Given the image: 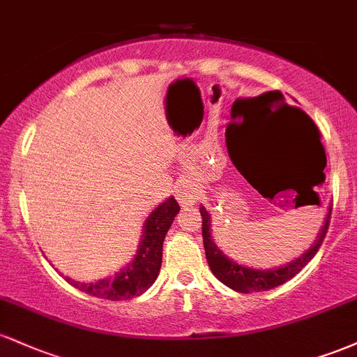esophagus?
I'll return each instance as SVG.
<instances>
[{"instance_id": "obj_1", "label": "esophagus", "mask_w": 357, "mask_h": 357, "mask_svg": "<svg viewBox=\"0 0 357 357\" xmlns=\"http://www.w3.org/2000/svg\"><path fill=\"white\" fill-rule=\"evenodd\" d=\"M176 198H178V202L181 204L196 203V199L199 198V191L192 183L183 181L178 184V188H176Z\"/></svg>"}]
</instances>
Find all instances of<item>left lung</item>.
<instances>
[{
    "mask_svg": "<svg viewBox=\"0 0 357 357\" xmlns=\"http://www.w3.org/2000/svg\"><path fill=\"white\" fill-rule=\"evenodd\" d=\"M301 114H302V117L307 121V124H309V129L312 130L314 136L317 137L319 129H317V126L312 122V119L307 116L304 110H302ZM319 183H324V173L321 174V181ZM310 192H312L315 203L321 202V198H319V195L312 190V188H310ZM199 213H202V220H203V225H202L203 230L202 231H203L204 253H206V260H208V265H210L213 275L218 278L221 284H225L227 287H230V289L236 290V292H241V294L261 292V290L273 289V287L285 284V282H289L290 278L296 277L297 273L301 272V270L304 268L310 260H312L315 253L319 252V248H321L322 241L327 235V228H329V221H331V211H329V215H327V218H326V223H324L322 230H321V233H319L314 247L310 250H307V253H304L302 257H298L297 260L290 261V264H287L285 267H280V268L255 270V268H248V267H243V265L235 264V261H231L230 258H227L223 253L220 252L218 247L215 245V241H213V238H211L210 215H208V211L204 210L203 206L199 208Z\"/></svg>",
    "mask_w": 357,
    "mask_h": 357,
    "instance_id": "1",
    "label": "left lung"
}]
</instances>
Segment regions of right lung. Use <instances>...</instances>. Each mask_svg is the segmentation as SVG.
Masks as SVG:
<instances>
[{
  "label": "right lung",
  "mask_w": 357,
  "mask_h": 357,
  "mask_svg": "<svg viewBox=\"0 0 357 357\" xmlns=\"http://www.w3.org/2000/svg\"><path fill=\"white\" fill-rule=\"evenodd\" d=\"M178 213V202L174 198H169L147 216L144 235L139 245L137 255L116 275L93 282V284H80V282L67 277L65 280L79 289L80 292L99 298H107V301H129V298L141 296L154 284L159 275L162 261V243H165L166 233Z\"/></svg>",
  "instance_id": "obj_1"
}]
</instances>
